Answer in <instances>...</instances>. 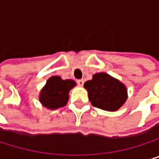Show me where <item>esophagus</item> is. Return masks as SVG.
I'll return each mask as SVG.
<instances>
[{"label":"esophagus","mask_w":159,"mask_h":159,"mask_svg":"<svg viewBox=\"0 0 159 159\" xmlns=\"http://www.w3.org/2000/svg\"><path fill=\"white\" fill-rule=\"evenodd\" d=\"M84 83V80H83V79L77 80V84H78V85H80V86H83Z\"/></svg>","instance_id":"1"}]
</instances>
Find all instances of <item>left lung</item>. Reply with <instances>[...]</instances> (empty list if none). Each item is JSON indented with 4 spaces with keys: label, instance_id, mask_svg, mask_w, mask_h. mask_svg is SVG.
I'll return each instance as SVG.
<instances>
[{
    "label": "left lung",
    "instance_id": "8db88e82",
    "mask_svg": "<svg viewBox=\"0 0 159 159\" xmlns=\"http://www.w3.org/2000/svg\"><path fill=\"white\" fill-rule=\"evenodd\" d=\"M84 86L92 106L104 111H118L128 98L126 86L106 73L95 74Z\"/></svg>",
    "mask_w": 159,
    "mask_h": 159
}]
</instances>
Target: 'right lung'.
Segmentation results:
<instances>
[{
    "label": "right lung",
    "instance_id": "add662e5",
    "mask_svg": "<svg viewBox=\"0 0 159 159\" xmlns=\"http://www.w3.org/2000/svg\"><path fill=\"white\" fill-rule=\"evenodd\" d=\"M76 85L74 80H62L60 76L48 78L39 94V101L48 110L65 106L69 99V91Z\"/></svg>",
    "mask_w": 159,
    "mask_h": 159
}]
</instances>
